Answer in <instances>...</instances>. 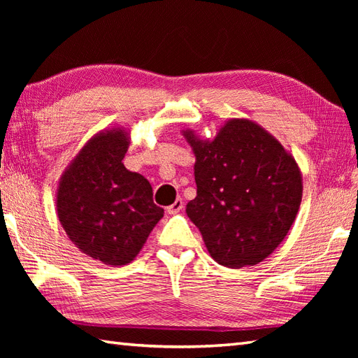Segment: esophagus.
Instances as JSON below:
<instances>
[{
	"label": "esophagus",
	"instance_id": "esophagus-1",
	"mask_svg": "<svg viewBox=\"0 0 358 358\" xmlns=\"http://www.w3.org/2000/svg\"><path fill=\"white\" fill-rule=\"evenodd\" d=\"M183 208H185V203H183V200H181V199H177V200H175V201L171 204V206H167V208H166V210L169 212L171 215H175V214H178V212L183 210Z\"/></svg>",
	"mask_w": 358,
	"mask_h": 358
}]
</instances>
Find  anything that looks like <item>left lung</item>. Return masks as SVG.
Masks as SVG:
<instances>
[{
	"instance_id": "obj_1",
	"label": "left lung",
	"mask_w": 358,
	"mask_h": 358,
	"mask_svg": "<svg viewBox=\"0 0 358 358\" xmlns=\"http://www.w3.org/2000/svg\"><path fill=\"white\" fill-rule=\"evenodd\" d=\"M195 155L196 196L186 214L226 268L255 266L285 240L300 209L303 178L291 152L255 121L231 118L214 138L181 131Z\"/></svg>"
}]
</instances>
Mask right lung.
<instances>
[{"label": "right lung", "mask_w": 358, "mask_h": 358, "mask_svg": "<svg viewBox=\"0 0 358 358\" xmlns=\"http://www.w3.org/2000/svg\"><path fill=\"white\" fill-rule=\"evenodd\" d=\"M124 127L96 132L67 164L57 189V215L83 254L109 266L135 260L164 209L141 173L127 171Z\"/></svg>", "instance_id": "obj_1"}]
</instances>
